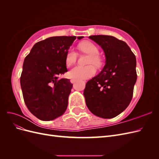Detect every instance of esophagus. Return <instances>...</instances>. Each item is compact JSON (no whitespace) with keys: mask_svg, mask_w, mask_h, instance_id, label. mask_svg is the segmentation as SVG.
Segmentation results:
<instances>
[{"mask_svg":"<svg viewBox=\"0 0 159 159\" xmlns=\"http://www.w3.org/2000/svg\"><path fill=\"white\" fill-rule=\"evenodd\" d=\"M75 81H76V80H75V79L72 78V79H71V80H70V82H71V84H74V83H75Z\"/></svg>","mask_w":159,"mask_h":159,"instance_id":"1","label":"esophagus"}]
</instances>
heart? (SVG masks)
I'll return each instance as SVG.
<instances>
[{"instance_id": "obj_1", "label": "heart", "mask_w": 159, "mask_h": 159, "mask_svg": "<svg viewBox=\"0 0 159 159\" xmlns=\"http://www.w3.org/2000/svg\"><path fill=\"white\" fill-rule=\"evenodd\" d=\"M78 47L81 51L90 55L88 61V64H94L98 67H99L102 65V59L99 56V50L98 47L93 43L89 41L83 42L80 43ZM77 56H78L77 53L74 49H69L66 53L65 58V63L66 66H70L73 64L76 61ZM95 72L96 70L93 65L85 67L76 66L69 71V75L71 78L78 80H84L88 79L92 77L95 75Z\"/></svg>"}]
</instances>
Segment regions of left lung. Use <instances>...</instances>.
I'll list each match as a JSON object with an SVG mask.
<instances>
[{
	"mask_svg": "<svg viewBox=\"0 0 159 159\" xmlns=\"http://www.w3.org/2000/svg\"><path fill=\"white\" fill-rule=\"evenodd\" d=\"M89 38L102 47L105 65L86 83L85 103L96 116L111 119L122 113L132 99L137 78L136 57L125 42L114 36L94 35Z\"/></svg>",
	"mask_w": 159,
	"mask_h": 159,
	"instance_id": "1",
	"label": "left lung"
}]
</instances>
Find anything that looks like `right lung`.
I'll list each match as a JSON object with an SVG mask.
<instances>
[{
  "label": "right lung",
  "instance_id": "add662e5",
  "mask_svg": "<svg viewBox=\"0 0 159 159\" xmlns=\"http://www.w3.org/2000/svg\"><path fill=\"white\" fill-rule=\"evenodd\" d=\"M75 39V36L48 38L36 43L24 61L20 76L23 98L31 113L42 121L61 116L68 107L73 84L59 77L68 71L66 55Z\"/></svg>",
  "mask_w": 159,
  "mask_h": 159
}]
</instances>
